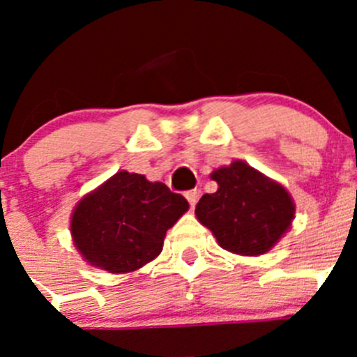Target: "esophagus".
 Masks as SVG:
<instances>
[{
  "mask_svg": "<svg viewBox=\"0 0 357 357\" xmlns=\"http://www.w3.org/2000/svg\"><path fill=\"white\" fill-rule=\"evenodd\" d=\"M185 198H188L189 206L195 207L197 206L198 198H200V189H191V191H188V193H185Z\"/></svg>",
  "mask_w": 357,
  "mask_h": 357,
  "instance_id": "1",
  "label": "esophagus"
}]
</instances>
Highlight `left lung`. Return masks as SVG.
<instances>
[{
  "instance_id": "obj_1",
  "label": "left lung",
  "mask_w": 357,
  "mask_h": 357,
  "mask_svg": "<svg viewBox=\"0 0 357 357\" xmlns=\"http://www.w3.org/2000/svg\"><path fill=\"white\" fill-rule=\"evenodd\" d=\"M211 178L216 193L204 195L195 214L222 248L250 257L266 254L291 229L295 202L288 189L245 160L214 169Z\"/></svg>"
}]
</instances>
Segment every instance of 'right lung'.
I'll use <instances>...</instances> for the list:
<instances>
[{
  "label": "right lung",
  "instance_id": "right-lung-1",
  "mask_svg": "<svg viewBox=\"0 0 357 357\" xmlns=\"http://www.w3.org/2000/svg\"><path fill=\"white\" fill-rule=\"evenodd\" d=\"M188 209V200L166 184L123 169L73 209V243L91 266L135 272L162 252L166 232Z\"/></svg>",
  "mask_w": 357,
  "mask_h": 357
}]
</instances>
